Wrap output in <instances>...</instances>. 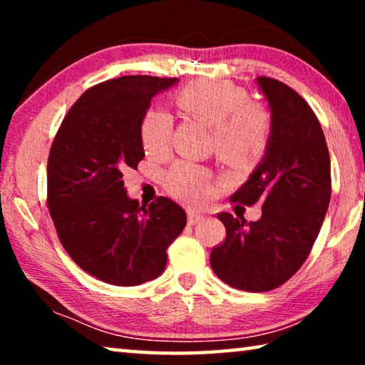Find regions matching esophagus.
Segmentation results:
<instances>
[{
	"instance_id": "1",
	"label": "esophagus",
	"mask_w": 365,
	"mask_h": 365,
	"mask_svg": "<svg viewBox=\"0 0 365 365\" xmlns=\"http://www.w3.org/2000/svg\"><path fill=\"white\" fill-rule=\"evenodd\" d=\"M187 215H188V224L190 225H196V224H200L201 220H205V215H202L201 212H197V211H193V209H188Z\"/></svg>"
}]
</instances>
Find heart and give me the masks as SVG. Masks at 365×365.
<instances>
[{
    "instance_id": "1",
    "label": "heart",
    "mask_w": 365,
    "mask_h": 365,
    "mask_svg": "<svg viewBox=\"0 0 365 365\" xmlns=\"http://www.w3.org/2000/svg\"><path fill=\"white\" fill-rule=\"evenodd\" d=\"M183 113L214 127L217 156L232 165L250 164L265 151L270 137V117L262 106L250 103L242 86L225 80H197L175 95ZM172 119L163 109H150L141 119L140 138L146 154L163 156L170 148ZM165 188L188 205H206L212 196L209 172L180 160L165 175Z\"/></svg>"
}]
</instances>
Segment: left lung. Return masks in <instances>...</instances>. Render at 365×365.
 <instances>
[{
	"instance_id": "1",
	"label": "left lung",
	"mask_w": 365,
	"mask_h": 365,
	"mask_svg": "<svg viewBox=\"0 0 365 365\" xmlns=\"http://www.w3.org/2000/svg\"><path fill=\"white\" fill-rule=\"evenodd\" d=\"M269 103L270 137L261 163L232 196L262 202L256 222L220 212L224 243L211 252L222 282L243 292H269L293 277L309 256L330 205V156L311 106L288 85L257 77Z\"/></svg>"
}]
</instances>
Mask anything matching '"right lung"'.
Returning <instances> with one entry per match:
<instances>
[{
    "mask_svg": "<svg viewBox=\"0 0 365 365\" xmlns=\"http://www.w3.org/2000/svg\"><path fill=\"white\" fill-rule=\"evenodd\" d=\"M178 78L125 76L86 90L64 117L48 158V207L64 250L110 285L135 287L164 272L187 214L169 197H128L123 172L145 150L141 119Z\"/></svg>",
    "mask_w": 365,
    "mask_h": 365,
    "instance_id": "right-lung-1",
    "label": "right lung"
}]
</instances>
